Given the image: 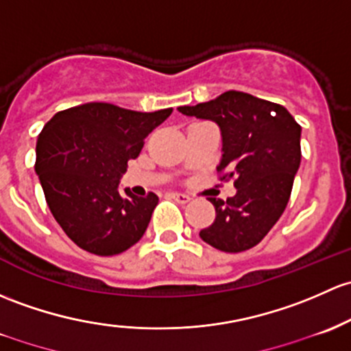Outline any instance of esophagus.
Masks as SVG:
<instances>
[{
	"label": "esophagus",
	"instance_id": "34e87169",
	"mask_svg": "<svg viewBox=\"0 0 351 351\" xmlns=\"http://www.w3.org/2000/svg\"><path fill=\"white\" fill-rule=\"evenodd\" d=\"M171 198L173 200L178 202V204H188V202L191 200V198L185 193H171Z\"/></svg>",
	"mask_w": 351,
	"mask_h": 351
}]
</instances>
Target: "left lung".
I'll use <instances>...</instances> for the list:
<instances>
[{"instance_id":"obj_1","label":"left lung","mask_w":351,"mask_h":351,"mask_svg":"<svg viewBox=\"0 0 351 351\" xmlns=\"http://www.w3.org/2000/svg\"><path fill=\"white\" fill-rule=\"evenodd\" d=\"M178 110L219 124L222 160L217 171L237 188L227 202L208 198L217 215L200 230L202 241L230 254L252 249L289 202L301 163V126L282 106L239 90Z\"/></svg>"}]
</instances>
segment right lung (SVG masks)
Here are the masks:
<instances>
[{"mask_svg": "<svg viewBox=\"0 0 351 351\" xmlns=\"http://www.w3.org/2000/svg\"><path fill=\"white\" fill-rule=\"evenodd\" d=\"M173 112H138L88 102L55 114L36 139L35 171L51 215L70 241L95 256H116L146 232L158 195L119 191L128 161Z\"/></svg>", "mask_w": 351, "mask_h": 351, "instance_id": "obj_1", "label": "right lung"}]
</instances>
